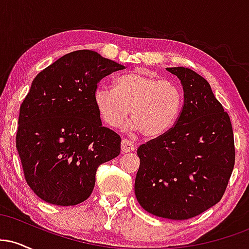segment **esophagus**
<instances>
[{
	"label": "esophagus",
	"mask_w": 249,
	"mask_h": 249,
	"mask_svg": "<svg viewBox=\"0 0 249 249\" xmlns=\"http://www.w3.org/2000/svg\"><path fill=\"white\" fill-rule=\"evenodd\" d=\"M134 145L132 142L127 141V139H123L122 141V152L127 153V152H132L134 151Z\"/></svg>",
	"instance_id": "esophagus-1"
}]
</instances>
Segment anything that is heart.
Masks as SVG:
<instances>
[{"mask_svg":"<svg viewBox=\"0 0 249 249\" xmlns=\"http://www.w3.org/2000/svg\"><path fill=\"white\" fill-rule=\"evenodd\" d=\"M93 102L108 126L121 127L131 111L132 126L142 136L156 138L166 133L178 119L182 107L180 89L144 69L117 77L115 90L97 87Z\"/></svg>","mask_w":249,"mask_h":249,"instance_id":"obj_1","label":"heart"}]
</instances>
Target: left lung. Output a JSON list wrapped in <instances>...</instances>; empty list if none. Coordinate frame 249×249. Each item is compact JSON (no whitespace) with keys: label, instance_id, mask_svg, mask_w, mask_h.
Instances as JSON below:
<instances>
[{"label":"left lung","instance_id":"left-lung-1","mask_svg":"<svg viewBox=\"0 0 249 249\" xmlns=\"http://www.w3.org/2000/svg\"><path fill=\"white\" fill-rule=\"evenodd\" d=\"M166 70L181 82L184 104L166 133L137 150L134 193L148 213L187 220L224 196L235 162L233 128L204 77L184 67Z\"/></svg>","mask_w":249,"mask_h":249}]
</instances>
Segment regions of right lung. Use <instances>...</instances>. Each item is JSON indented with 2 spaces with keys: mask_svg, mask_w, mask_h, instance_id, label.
<instances>
[{
  "mask_svg": "<svg viewBox=\"0 0 249 249\" xmlns=\"http://www.w3.org/2000/svg\"><path fill=\"white\" fill-rule=\"evenodd\" d=\"M124 69L95 51L77 50L35 77L19 107L16 148L38 198L81 204L92 193L99 165L121 153V136L102 125L93 93L104 77Z\"/></svg>",
  "mask_w": 249,
  "mask_h": 249,
  "instance_id": "add662e5",
  "label": "right lung"
}]
</instances>
